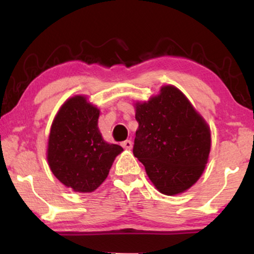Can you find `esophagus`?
Instances as JSON below:
<instances>
[{
    "label": "esophagus",
    "instance_id": "1",
    "mask_svg": "<svg viewBox=\"0 0 254 254\" xmlns=\"http://www.w3.org/2000/svg\"><path fill=\"white\" fill-rule=\"evenodd\" d=\"M121 145H122L124 149H132L133 143H132L131 140H126V141H123V142L121 143Z\"/></svg>",
    "mask_w": 254,
    "mask_h": 254
}]
</instances>
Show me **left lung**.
<instances>
[{"label": "left lung", "mask_w": 254, "mask_h": 254, "mask_svg": "<svg viewBox=\"0 0 254 254\" xmlns=\"http://www.w3.org/2000/svg\"><path fill=\"white\" fill-rule=\"evenodd\" d=\"M133 154L165 195L190 188L203 174L210 151V130L188 98L173 85L148 102L136 103Z\"/></svg>", "instance_id": "left-lung-1"}]
</instances>
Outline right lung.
Returning a JSON list of instances; mask_svg holds the SVG:
<instances>
[{
  "mask_svg": "<svg viewBox=\"0 0 254 254\" xmlns=\"http://www.w3.org/2000/svg\"><path fill=\"white\" fill-rule=\"evenodd\" d=\"M100 110L77 95L60 107L51 124L47 159L53 174L66 187L92 192L106 179L114 159L123 151L98 130Z\"/></svg>",
  "mask_w": 254,
  "mask_h": 254,
  "instance_id": "add662e5",
  "label": "right lung"
}]
</instances>
